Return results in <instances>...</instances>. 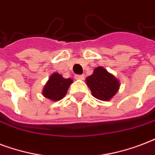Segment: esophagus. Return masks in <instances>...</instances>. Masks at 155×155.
Returning a JSON list of instances; mask_svg holds the SVG:
<instances>
[{"label":"esophagus","instance_id":"34e87169","mask_svg":"<svg viewBox=\"0 0 155 155\" xmlns=\"http://www.w3.org/2000/svg\"><path fill=\"white\" fill-rule=\"evenodd\" d=\"M75 78L77 79V80H83L84 79V76L83 75H76L75 76Z\"/></svg>","mask_w":155,"mask_h":155}]
</instances>
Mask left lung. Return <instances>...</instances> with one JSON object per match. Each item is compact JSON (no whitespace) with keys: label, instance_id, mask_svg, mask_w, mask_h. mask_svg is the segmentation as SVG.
I'll return each mask as SVG.
<instances>
[{"label":"left lung","instance_id":"8db88e82","mask_svg":"<svg viewBox=\"0 0 155 155\" xmlns=\"http://www.w3.org/2000/svg\"><path fill=\"white\" fill-rule=\"evenodd\" d=\"M86 83L92 95L102 101L112 99L120 86L118 79L103 66L95 68L93 74L86 78Z\"/></svg>","mask_w":155,"mask_h":155}]
</instances>
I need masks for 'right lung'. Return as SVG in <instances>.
I'll return each instance as SVG.
<instances>
[{
  "instance_id": "right-lung-1",
  "label": "right lung",
  "mask_w": 155,
  "mask_h": 155,
  "mask_svg": "<svg viewBox=\"0 0 155 155\" xmlns=\"http://www.w3.org/2000/svg\"><path fill=\"white\" fill-rule=\"evenodd\" d=\"M72 83L73 79L64 78L61 74L53 73L45 84L42 94L51 101H59L65 96L68 89Z\"/></svg>"
}]
</instances>
